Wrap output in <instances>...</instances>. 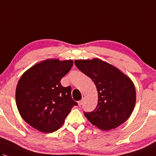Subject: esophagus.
I'll return each mask as SVG.
<instances>
[{"label": "esophagus", "instance_id": "34e87169", "mask_svg": "<svg viewBox=\"0 0 156 156\" xmlns=\"http://www.w3.org/2000/svg\"><path fill=\"white\" fill-rule=\"evenodd\" d=\"M83 101H84V99L83 98H82L81 101H78V105H80V106H81V105H82V103H83Z\"/></svg>", "mask_w": 156, "mask_h": 156}]
</instances>
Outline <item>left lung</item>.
Wrapping results in <instances>:
<instances>
[{
    "mask_svg": "<svg viewBox=\"0 0 156 156\" xmlns=\"http://www.w3.org/2000/svg\"><path fill=\"white\" fill-rule=\"evenodd\" d=\"M75 65L92 79L98 101L92 112H84L92 124L103 130L115 129L132 114L136 101L135 87L128 76L100 59L76 60Z\"/></svg>",
    "mask_w": 156,
    "mask_h": 156,
    "instance_id": "8db88e82",
    "label": "left lung"
}]
</instances>
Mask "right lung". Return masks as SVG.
I'll return each mask as SVG.
<instances>
[{
    "label": "right lung",
    "mask_w": 156,
    "mask_h": 156,
    "mask_svg": "<svg viewBox=\"0 0 156 156\" xmlns=\"http://www.w3.org/2000/svg\"><path fill=\"white\" fill-rule=\"evenodd\" d=\"M73 66V61L46 60L25 72L18 82L16 101L23 119L43 132L56 131L74 105L72 87L61 80Z\"/></svg>",
    "instance_id": "right-lung-1"
}]
</instances>
